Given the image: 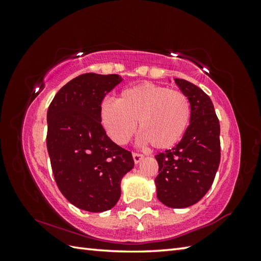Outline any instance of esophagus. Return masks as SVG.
I'll list each match as a JSON object with an SVG mask.
<instances>
[{
	"label": "esophagus",
	"instance_id": "esophagus-1",
	"mask_svg": "<svg viewBox=\"0 0 261 261\" xmlns=\"http://www.w3.org/2000/svg\"><path fill=\"white\" fill-rule=\"evenodd\" d=\"M132 156H134L135 163H139L144 159V156L141 155V154H139V153H134V154H132Z\"/></svg>",
	"mask_w": 261,
	"mask_h": 261
}]
</instances>
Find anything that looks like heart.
Listing matches in <instances>:
<instances>
[{
	"mask_svg": "<svg viewBox=\"0 0 261 261\" xmlns=\"http://www.w3.org/2000/svg\"><path fill=\"white\" fill-rule=\"evenodd\" d=\"M100 118L115 143L126 144L138 122L144 144L149 143L156 149H169L188 130L191 105L182 92L144 83L123 90L116 101L102 102Z\"/></svg>",
	"mask_w": 261,
	"mask_h": 261,
	"instance_id": "heart-1",
	"label": "heart"
}]
</instances>
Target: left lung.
<instances>
[{"mask_svg": "<svg viewBox=\"0 0 261 261\" xmlns=\"http://www.w3.org/2000/svg\"><path fill=\"white\" fill-rule=\"evenodd\" d=\"M191 105V121L174 148L155 155L156 197L171 208L199 201L213 184L221 158L220 123L210 96L194 84L175 78Z\"/></svg>", "mask_w": 261, "mask_h": 261, "instance_id": "left-lung-1", "label": "left lung"}]
</instances>
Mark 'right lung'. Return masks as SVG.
<instances>
[{"label": "right lung", "mask_w": 261, "mask_h": 261, "mask_svg": "<svg viewBox=\"0 0 261 261\" xmlns=\"http://www.w3.org/2000/svg\"><path fill=\"white\" fill-rule=\"evenodd\" d=\"M121 82L118 74H81L57 92L47 112V149L57 187L72 205L93 213L116 205L123 176L135 166L131 152L101 125V102Z\"/></svg>", "instance_id": "obj_1"}]
</instances>
